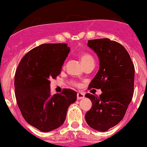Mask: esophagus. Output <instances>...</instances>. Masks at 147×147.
Masks as SVG:
<instances>
[{
	"label": "esophagus",
	"mask_w": 147,
	"mask_h": 147,
	"mask_svg": "<svg viewBox=\"0 0 147 147\" xmlns=\"http://www.w3.org/2000/svg\"><path fill=\"white\" fill-rule=\"evenodd\" d=\"M76 96H77V100H81V99H83L85 97V94L82 92H78Z\"/></svg>",
	"instance_id": "34e87169"
}]
</instances>
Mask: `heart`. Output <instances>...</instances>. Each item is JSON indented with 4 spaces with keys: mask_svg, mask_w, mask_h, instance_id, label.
I'll use <instances>...</instances> for the list:
<instances>
[{
    "mask_svg": "<svg viewBox=\"0 0 147 147\" xmlns=\"http://www.w3.org/2000/svg\"><path fill=\"white\" fill-rule=\"evenodd\" d=\"M80 59H81V61H82V63L83 64L84 66H86V65H87L89 63H92V62H94V59H93L92 56L89 54V53H83L82 54H80ZM74 85L76 86V83H74Z\"/></svg>",
    "mask_w": 147,
    "mask_h": 147,
    "instance_id": "heart-1",
    "label": "heart"
}]
</instances>
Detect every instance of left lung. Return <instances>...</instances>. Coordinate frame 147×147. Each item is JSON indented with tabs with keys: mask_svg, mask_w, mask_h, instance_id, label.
<instances>
[{
	"mask_svg": "<svg viewBox=\"0 0 147 147\" xmlns=\"http://www.w3.org/2000/svg\"><path fill=\"white\" fill-rule=\"evenodd\" d=\"M96 53L100 69L88 88L101 89L100 96L86 94L92 108L86 114L89 126L106 131L120 123L131 102L134 91L135 67L125 47L109 38L88 41Z\"/></svg>",
	"mask_w": 147,
	"mask_h": 147,
	"instance_id": "obj_1",
	"label": "left lung"
}]
</instances>
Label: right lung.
<instances>
[{"label": "right lung", "instance_id": "add662e5", "mask_svg": "<svg viewBox=\"0 0 147 147\" xmlns=\"http://www.w3.org/2000/svg\"><path fill=\"white\" fill-rule=\"evenodd\" d=\"M70 52L66 44H43L21 59L15 74L17 104L24 120L41 131H52L65 122L76 92L68 88L51 95V79L61 73Z\"/></svg>", "mask_w": 147, "mask_h": 147}]
</instances>
